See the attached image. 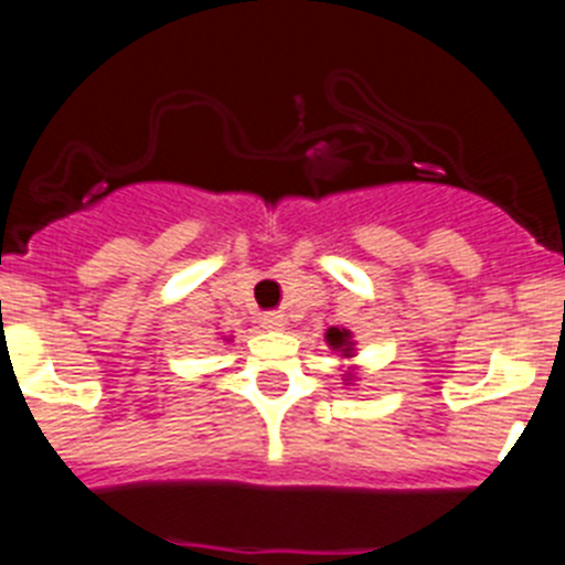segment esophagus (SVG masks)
I'll return each mask as SVG.
<instances>
[{"label": "esophagus", "instance_id": "34e87169", "mask_svg": "<svg viewBox=\"0 0 565 565\" xmlns=\"http://www.w3.org/2000/svg\"><path fill=\"white\" fill-rule=\"evenodd\" d=\"M259 322H263V328H268V331H282V328H286V319H282V313H263V317H259Z\"/></svg>", "mask_w": 565, "mask_h": 565}]
</instances>
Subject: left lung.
I'll return each mask as SVG.
<instances>
[{
    "mask_svg": "<svg viewBox=\"0 0 565 565\" xmlns=\"http://www.w3.org/2000/svg\"><path fill=\"white\" fill-rule=\"evenodd\" d=\"M326 342L331 344L333 351L342 353V356H353V337H351V331H344V328H328Z\"/></svg>",
    "mask_w": 565,
    "mask_h": 565,
    "instance_id": "left-lung-1",
    "label": "left lung"
}]
</instances>
